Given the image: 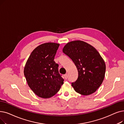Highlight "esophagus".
<instances>
[{
	"mask_svg": "<svg viewBox=\"0 0 124 124\" xmlns=\"http://www.w3.org/2000/svg\"><path fill=\"white\" fill-rule=\"evenodd\" d=\"M64 77H65V79H67L68 78V75H67V74H65V75H64Z\"/></svg>",
	"mask_w": 124,
	"mask_h": 124,
	"instance_id": "34e87169",
	"label": "esophagus"
}]
</instances>
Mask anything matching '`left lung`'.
<instances>
[{
    "label": "left lung",
    "mask_w": 124,
    "mask_h": 124,
    "mask_svg": "<svg viewBox=\"0 0 124 124\" xmlns=\"http://www.w3.org/2000/svg\"><path fill=\"white\" fill-rule=\"evenodd\" d=\"M63 52L74 63L78 71L77 80L71 85L77 93L89 95L99 88L105 77V63L92 46L82 40L68 42Z\"/></svg>",
    "instance_id": "left-lung-1"
}]
</instances>
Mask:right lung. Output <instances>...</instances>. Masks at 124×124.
Returning <instances> with one entry per match:
<instances>
[{
    "instance_id": "1",
    "label": "right lung",
    "mask_w": 124,
    "mask_h": 124,
    "mask_svg": "<svg viewBox=\"0 0 124 124\" xmlns=\"http://www.w3.org/2000/svg\"><path fill=\"white\" fill-rule=\"evenodd\" d=\"M60 44H42L32 52L27 61L24 73L32 91L39 97L49 98L54 96L63 84L64 79L54 61Z\"/></svg>"
}]
</instances>
